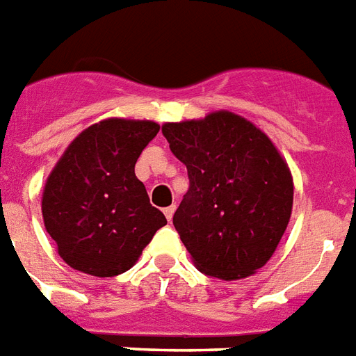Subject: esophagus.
Listing matches in <instances>:
<instances>
[{
	"label": "esophagus",
	"instance_id": "34e87169",
	"mask_svg": "<svg viewBox=\"0 0 356 356\" xmlns=\"http://www.w3.org/2000/svg\"><path fill=\"white\" fill-rule=\"evenodd\" d=\"M173 212H175V204H170V207L164 208V216H166L168 221H172L173 219Z\"/></svg>",
	"mask_w": 356,
	"mask_h": 356
}]
</instances>
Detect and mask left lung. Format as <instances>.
<instances>
[{"mask_svg":"<svg viewBox=\"0 0 356 356\" xmlns=\"http://www.w3.org/2000/svg\"><path fill=\"white\" fill-rule=\"evenodd\" d=\"M190 186L173 213L195 267L219 280L254 274L270 259L293 210V177L270 138L228 111L163 126Z\"/></svg>","mask_w":356,"mask_h":356,"instance_id":"8db88e82","label":"left lung"}]
</instances>
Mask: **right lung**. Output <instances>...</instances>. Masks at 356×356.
Segmentation results:
<instances>
[{"label": "right lung", "instance_id": "obj_1", "mask_svg": "<svg viewBox=\"0 0 356 356\" xmlns=\"http://www.w3.org/2000/svg\"><path fill=\"white\" fill-rule=\"evenodd\" d=\"M157 133L149 120L108 118L80 133L58 161L42 213L69 267L98 278L126 273L166 225L135 175L138 155Z\"/></svg>", "mask_w": 356, "mask_h": 356}]
</instances>
